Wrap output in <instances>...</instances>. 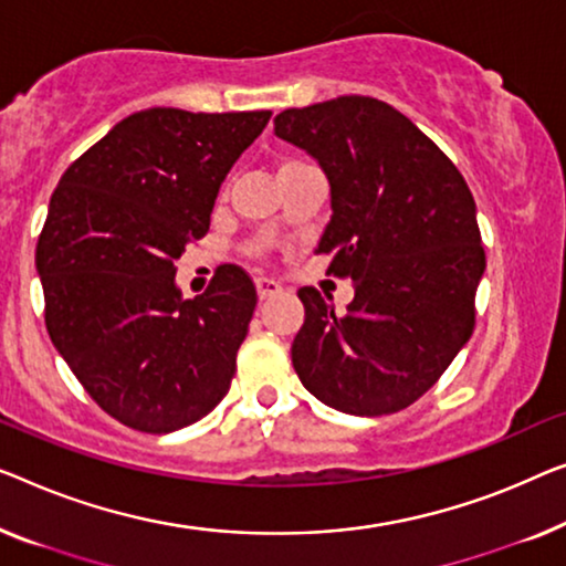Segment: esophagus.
Listing matches in <instances>:
<instances>
[{
  "label": "esophagus",
  "mask_w": 566,
  "mask_h": 566,
  "mask_svg": "<svg viewBox=\"0 0 566 566\" xmlns=\"http://www.w3.org/2000/svg\"><path fill=\"white\" fill-rule=\"evenodd\" d=\"M255 285H258V296H260V301L273 298V296H277V293L283 291V285L277 283V281H270V277H258Z\"/></svg>",
  "instance_id": "34e87169"
}]
</instances>
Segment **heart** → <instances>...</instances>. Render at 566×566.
Instances as JSON below:
<instances>
[{
  "label": "heart",
  "mask_w": 566,
  "mask_h": 566,
  "mask_svg": "<svg viewBox=\"0 0 566 566\" xmlns=\"http://www.w3.org/2000/svg\"><path fill=\"white\" fill-rule=\"evenodd\" d=\"M298 166H303V163H298V160H285L281 168H277V174H281V170H289V168H298Z\"/></svg>",
  "instance_id": "heart-1"
}]
</instances>
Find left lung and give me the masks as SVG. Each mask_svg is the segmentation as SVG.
<instances>
[{
  "label": "left lung",
  "instance_id": "left-lung-1",
  "mask_svg": "<svg viewBox=\"0 0 566 566\" xmlns=\"http://www.w3.org/2000/svg\"><path fill=\"white\" fill-rule=\"evenodd\" d=\"M275 135L322 166L332 219L318 252L355 285L344 314L332 296L298 291L306 318L293 367L311 396L342 413H396L472 337L485 250L470 188L406 114L373 96L285 109Z\"/></svg>",
  "mask_w": 566,
  "mask_h": 566
}]
</instances>
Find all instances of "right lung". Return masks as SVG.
<instances>
[{"mask_svg": "<svg viewBox=\"0 0 566 566\" xmlns=\"http://www.w3.org/2000/svg\"><path fill=\"white\" fill-rule=\"evenodd\" d=\"M273 112L129 114L55 186L35 265L59 355L106 413L170 433L214 411L258 303L250 275L217 268L184 298L176 260L209 232L217 193Z\"/></svg>", "mask_w": 566, "mask_h": 566, "instance_id": "right-lung-1", "label": "right lung"}]
</instances>
